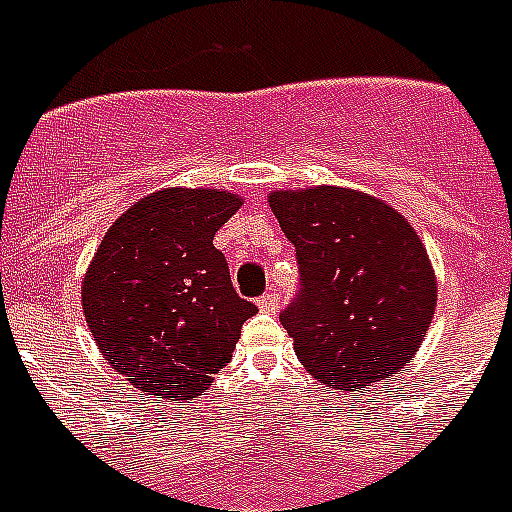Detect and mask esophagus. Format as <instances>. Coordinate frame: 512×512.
Returning a JSON list of instances; mask_svg holds the SVG:
<instances>
[{
    "label": "esophagus",
    "instance_id": "34e87169",
    "mask_svg": "<svg viewBox=\"0 0 512 512\" xmlns=\"http://www.w3.org/2000/svg\"><path fill=\"white\" fill-rule=\"evenodd\" d=\"M259 307L261 312H277L279 310V295L271 289V292H266L264 297L259 300Z\"/></svg>",
    "mask_w": 512,
    "mask_h": 512
}]
</instances>
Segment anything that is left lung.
Listing matches in <instances>:
<instances>
[{
	"label": "left lung",
	"mask_w": 512,
	"mask_h": 512,
	"mask_svg": "<svg viewBox=\"0 0 512 512\" xmlns=\"http://www.w3.org/2000/svg\"><path fill=\"white\" fill-rule=\"evenodd\" d=\"M300 289L279 320L318 382L361 390L413 359L436 310L423 243L390 205L354 189L274 192Z\"/></svg>",
	"instance_id": "1"
}]
</instances>
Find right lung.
I'll list each match as a JSON object with an SVG mask.
<instances>
[{
	"label": "right lung",
	"instance_id": "1",
	"mask_svg": "<svg viewBox=\"0 0 512 512\" xmlns=\"http://www.w3.org/2000/svg\"><path fill=\"white\" fill-rule=\"evenodd\" d=\"M238 207L230 192L164 189L99 243L81 305L104 359L140 392L189 400L233 356L256 305L238 297L212 238Z\"/></svg>",
	"mask_w": 512,
	"mask_h": 512
}]
</instances>
